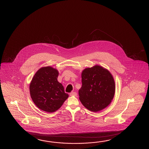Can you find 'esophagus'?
<instances>
[{"label":"esophagus","mask_w":149,"mask_h":149,"mask_svg":"<svg viewBox=\"0 0 149 149\" xmlns=\"http://www.w3.org/2000/svg\"><path fill=\"white\" fill-rule=\"evenodd\" d=\"M77 95V93L76 92H71L70 93V96H76Z\"/></svg>","instance_id":"obj_1"}]
</instances>
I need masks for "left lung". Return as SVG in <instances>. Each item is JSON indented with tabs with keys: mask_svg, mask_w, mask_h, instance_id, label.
I'll return each mask as SVG.
<instances>
[{
	"mask_svg": "<svg viewBox=\"0 0 149 149\" xmlns=\"http://www.w3.org/2000/svg\"><path fill=\"white\" fill-rule=\"evenodd\" d=\"M79 99L86 109L97 112L108 106L115 93V83L109 71L100 65L82 71Z\"/></svg>",
	"mask_w": 149,
	"mask_h": 149,
	"instance_id": "obj_1",
	"label": "left lung"
}]
</instances>
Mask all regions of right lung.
Masks as SVG:
<instances>
[{"mask_svg": "<svg viewBox=\"0 0 149 149\" xmlns=\"http://www.w3.org/2000/svg\"><path fill=\"white\" fill-rule=\"evenodd\" d=\"M58 75L57 69L46 66L40 68L33 77L29 88L31 97L40 109L55 112L68 97L57 80Z\"/></svg>", "mask_w": 149, "mask_h": 149, "instance_id": "add662e5", "label": "right lung"}]
</instances>
